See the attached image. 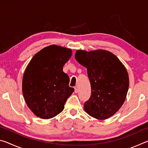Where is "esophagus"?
I'll return each mask as SVG.
<instances>
[{"label":"esophagus","instance_id":"obj_1","mask_svg":"<svg viewBox=\"0 0 148 148\" xmlns=\"http://www.w3.org/2000/svg\"><path fill=\"white\" fill-rule=\"evenodd\" d=\"M74 92H76V93H77V92H78V87H77V86H76L74 87Z\"/></svg>","mask_w":148,"mask_h":148}]
</instances>
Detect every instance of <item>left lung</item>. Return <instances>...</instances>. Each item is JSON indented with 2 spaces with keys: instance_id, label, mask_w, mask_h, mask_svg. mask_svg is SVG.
Listing matches in <instances>:
<instances>
[{
  "instance_id": "8db88e82",
  "label": "left lung",
  "mask_w": 148,
  "mask_h": 148,
  "mask_svg": "<svg viewBox=\"0 0 148 148\" xmlns=\"http://www.w3.org/2000/svg\"><path fill=\"white\" fill-rule=\"evenodd\" d=\"M75 59L87 70L91 95L84 110L97 119L109 118L123 104L129 89L126 69L111 52L104 49L77 50Z\"/></svg>"
}]
</instances>
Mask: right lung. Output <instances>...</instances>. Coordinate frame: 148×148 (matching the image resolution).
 <instances>
[{
	"label": "right lung",
	"instance_id": "obj_1",
	"mask_svg": "<svg viewBox=\"0 0 148 148\" xmlns=\"http://www.w3.org/2000/svg\"><path fill=\"white\" fill-rule=\"evenodd\" d=\"M72 53L69 48L51 45L35 54L27 65L22 91L29 109L40 118L48 119L61 113L74 91L62 71Z\"/></svg>",
	"mask_w": 148,
	"mask_h": 148
}]
</instances>
